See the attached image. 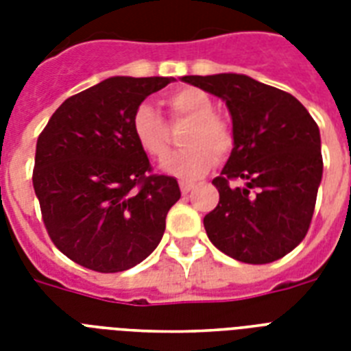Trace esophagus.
<instances>
[{"label":"esophagus","instance_id":"34e87169","mask_svg":"<svg viewBox=\"0 0 351 351\" xmlns=\"http://www.w3.org/2000/svg\"><path fill=\"white\" fill-rule=\"evenodd\" d=\"M193 187H195V186H193V182H184V180L180 182V191L184 193V195H187V193L191 191Z\"/></svg>","mask_w":351,"mask_h":351}]
</instances>
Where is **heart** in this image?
Returning a JSON list of instances; mask_svg holds the SVG:
<instances>
[{
    "instance_id": "heart-1",
    "label": "heart",
    "mask_w": 351,
    "mask_h": 351,
    "mask_svg": "<svg viewBox=\"0 0 351 351\" xmlns=\"http://www.w3.org/2000/svg\"><path fill=\"white\" fill-rule=\"evenodd\" d=\"M173 120H187L191 125L184 134L186 147L162 164L171 175L193 180L206 175L215 164V154L222 158L233 147L230 123L215 112L211 96L197 87H184L165 98ZM132 134L138 145L153 158H165L171 149V132L160 114L147 104L132 112Z\"/></svg>"
}]
</instances>
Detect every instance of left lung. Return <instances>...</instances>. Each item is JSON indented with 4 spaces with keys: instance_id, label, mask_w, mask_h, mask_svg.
<instances>
[{
    "instance_id": "1",
    "label": "left lung",
    "mask_w": 351,
    "mask_h": 351,
    "mask_svg": "<svg viewBox=\"0 0 351 351\" xmlns=\"http://www.w3.org/2000/svg\"><path fill=\"white\" fill-rule=\"evenodd\" d=\"M219 96L233 120V149L213 180L219 206L204 217L215 247L245 262L278 261L310 230L322 180L321 132L289 93L245 74L184 76ZM241 182L231 186L230 180Z\"/></svg>"
}]
</instances>
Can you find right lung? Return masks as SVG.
<instances>
[{
    "mask_svg": "<svg viewBox=\"0 0 351 351\" xmlns=\"http://www.w3.org/2000/svg\"><path fill=\"white\" fill-rule=\"evenodd\" d=\"M175 78L112 76L58 107L36 143L32 184L49 237L63 255L100 273L147 258L178 202L173 176L151 175L132 112Z\"/></svg>",
    "mask_w": 351,
    "mask_h": 351,
    "instance_id": "1",
    "label": "right lung"
}]
</instances>
